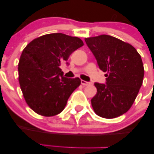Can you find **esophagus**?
<instances>
[{
	"mask_svg": "<svg viewBox=\"0 0 154 154\" xmlns=\"http://www.w3.org/2000/svg\"><path fill=\"white\" fill-rule=\"evenodd\" d=\"M81 84H82L83 86H87V85H88L91 84V83L88 82H86V81H85V80H81Z\"/></svg>",
	"mask_w": 154,
	"mask_h": 154,
	"instance_id": "esophagus-1",
	"label": "esophagus"
}]
</instances>
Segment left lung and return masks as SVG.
<instances>
[{"label":"left lung","instance_id":"1","mask_svg":"<svg viewBox=\"0 0 154 154\" xmlns=\"http://www.w3.org/2000/svg\"><path fill=\"white\" fill-rule=\"evenodd\" d=\"M100 69L106 72V84L95 82L97 93L91 99L97 115L113 119L126 113L143 84L141 56L130 44L107 35L85 39Z\"/></svg>","mask_w":154,"mask_h":154}]
</instances>
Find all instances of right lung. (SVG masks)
Returning <instances> with one entry per match:
<instances>
[{
  "label": "right lung",
  "mask_w": 154,
  "mask_h": 154,
  "mask_svg": "<svg viewBox=\"0 0 154 154\" xmlns=\"http://www.w3.org/2000/svg\"><path fill=\"white\" fill-rule=\"evenodd\" d=\"M82 40L62 33H52L35 39L25 47L19 61V81L26 103L40 115L59 114L79 87V78H67L59 66Z\"/></svg>",
  "instance_id": "add662e5"
}]
</instances>
